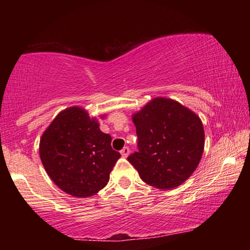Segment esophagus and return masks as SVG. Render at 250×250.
<instances>
[{"label":"esophagus","instance_id":"1","mask_svg":"<svg viewBox=\"0 0 250 250\" xmlns=\"http://www.w3.org/2000/svg\"><path fill=\"white\" fill-rule=\"evenodd\" d=\"M120 153H121L122 156H124V158H126V156H128L129 153H130V149H129L128 146H125L124 149L120 151Z\"/></svg>","mask_w":250,"mask_h":250}]
</instances>
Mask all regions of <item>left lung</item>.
I'll use <instances>...</instances> for the list:
<instances>
[{
    "mask_svg": "<svg viewBox=\"0 0 250 250\" xmlns=\"http://www.w3.org/2000/svg\"><path fill=\"white\" fill-rule=\"evenodd\" d=\"M138 152L128 161L145 183L172 189L196 170L204 151L205 134L195 112L177 101L156 97L132 115Z\"/></svg>",
    "mask_w": 250,
    "mask_h": 250,
    "instance_id": "1",
    "label": "left lung"
}]
</instances>
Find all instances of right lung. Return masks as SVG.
I'll return each instance as SVG.
<instances>
[{
	"label": "right lung",
	"instance_id": "add662e5",
	"mask_svg": "<svg viewBox=\"0 0 250 250\" xmlns=\"http://www.w3.org/2000/svg\"><path fill=\"white\" fill-rule=\"evenodd\" d=\"M40 156L62 191L83 198L108 184L120 153L112 150L111 137L99 129L97 118L74 105L59 112L42 134Z\"/></svg>",
	"mask_w": 250,
	"mask_h": 250
}]
</instances>
